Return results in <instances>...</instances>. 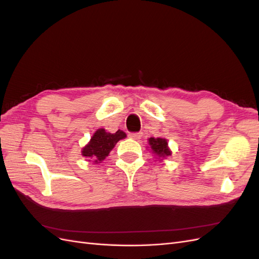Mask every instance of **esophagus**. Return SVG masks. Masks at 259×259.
<instances>
[{"instance_id":"obj_1","label":"esophagus","mask_w":259,"mask_h":259,"mask_svg":"<svg viewBox=\"0 0 259 259\" xmlns=\"http://www.w3.org/2000/svg\"><path fill=\"white\" fill-rule=\"evenodd\" d=\"M142 136H143L142 133H130V134H128V137L132 138V139H134V140L140 139V138H142Z\"/></svg>"}]
</instances>
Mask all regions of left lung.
<instances>
[{
    "mask_svg": "<svg viewBox=\"0 0 259 259\" xmlns=\"http://www.w3.org/2000/svg\"><path fill=\"white\" fill-rule=\"evenodd\" d=\"M149 145H150L151 151L159 156V158H166L171 154L169 150L167 140L165 138H149Z\"/></svg>",
    "mask_w": 259,
    "mask_h": 259,
    "instance_id": "left-lung-1",
    "label": "left lung"
}]
</instances>
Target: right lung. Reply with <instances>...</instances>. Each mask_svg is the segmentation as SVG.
Listing matches in <instances>:
<instances>
[{"mask_svg":"<svg viewBox=\"0 0 259 259\" xmlns=\"http://www.w3.org/2000/svg\"><path fill=\"white\" fill-rule=\"evenodd\" d=\"M125 137L126 134L123 131L119 130L114 134H111L104 128H99L93 135L90 143L83 148L82 155L85 156L88 161L99 163L109 155L115 144Z\"/></svg>","mask_w":259,"mask_h":259,"instance_id":"right-lung-1","label":"right lung"}]
</instances>
